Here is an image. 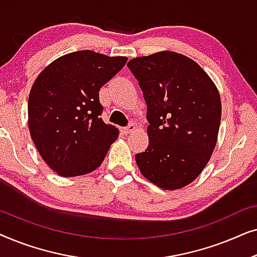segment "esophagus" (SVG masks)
I'll return each mask as SVG.
<instances>
[{
	"mask_svg": "<svg viewBox=\"0 0 257 257\" xmlns=\"http://www.w3.org/2000/svg\"><path fill=\"white\" fill-rule=\"evenodd\" d=\"M135 130H136L135 124H130V125L126 126V127L121 128V132L124 133V135H128V133H132L133 131H135Z\"/></svg>",
	"mask_w": 257,
	"mask_h": 257,
	"instance_id": "obj_1",
	"label": "esophagus"
}]
</instances>
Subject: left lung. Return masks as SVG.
<instances>
[{
  "mask_svg": "<svg viewBox=\"0 0 257 257\" xmlns=\"http://www.w3.org/2000/svg\"><path fill=\"white\" fill-rule=\"evenodd\" d=\"M147 105L149 146L136 154L146 179L174 191L198 178L215 149L221 121L219 91L198 63L173 51L131 59Z\"/></svg>",
  "mask_w": 257,
  "mask_h": 257,
  "instance_id": "8db88e82",
  "label": "left lung"
}]
</instances>
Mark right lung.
I'll return each mask as SVG.
<instances>
[{
  "label": "right lung",
  "instance_id": "1",
  "mask_svg": "<svg viewBox=\"0 0 257 257\" xmlns=\"http://www.w3.org/2000/svg\"><path fill=\"white\" fill-rule=\"evenodd\" d=\"M127 57L91 50L64 55L35 80L28 100V125L41 157L61 177L100 166L119 131L100 118L99 90L124 68Z\"/></svg>",
  "mask_w": 257,
  "mask_h": 257
}]
</instances>
